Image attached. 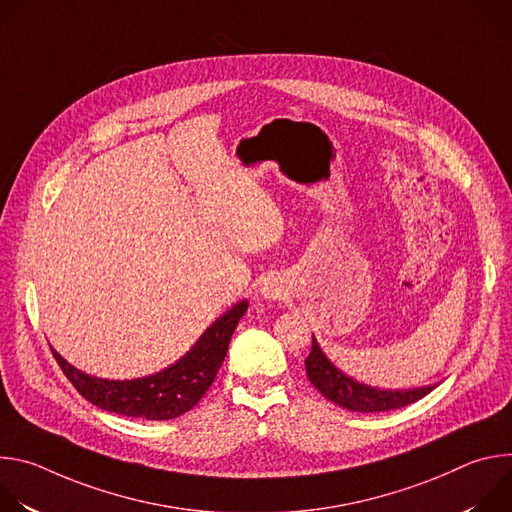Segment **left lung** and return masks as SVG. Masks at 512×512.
<instances>
[{"label":"left lung","instance_id":"left-lung-1","mask_svg":"<svg viewBox=\"0 0 512 512\" xmlns=\"http://www.w3.org/2000/svg\"><path fill=\"white\" fill-rule=\"evenodd\" d=\"M306 373L310 383L332 403L356 413H379L405 407L423 399L435 389V385L419 389H379L358 383L356 379L342 373L334 362L324 354L318 340L312 336V350L306 358Z\"/></svg>","mask_w":512,"mask_h":512}]
</instances>
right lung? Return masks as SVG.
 <instances>
[{"mask_svg":"<svg viewBox=\"0 0 512 512\" xmlns=\"http://www.w3.org/2000/svg\"><path fill=\"white\" fill-rule=\"evenodd\" d=\"M247 308V300L237 302L202 332L184 356L148 377L109 381L72 367L54 348L52 354L66 379L93 405L127 417L174 419L190 411L212 385L218 369L223 367L231 336Z\"/></svg>","mask_w":512,"mask_h":512,"instance_id":"1","label":"right lung"}]
</instances>
